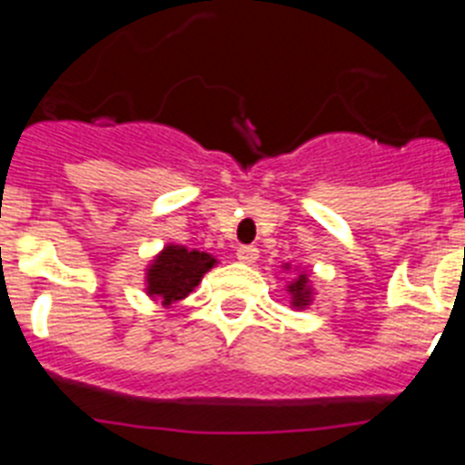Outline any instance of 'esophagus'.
<instances>
[{
    "label": "esophagus",
    "mask_w": 465,
    "mask_h": 465,
    "mask_svg": "<svg viewBox=\"0 0 465 465\" xmlns=\"http://www.w3.org/2000/svg\"><path fill=\"white\" fill-rule=\"evenodd\" d=\"M237 261L246 262V265H252V262L258 261V249L252 244L237 246Z\"/></svg>",
    "instance_id": "34e87169"
}]
</instances>
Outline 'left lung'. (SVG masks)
Returning <instances> with one entry per match:
<instances>
[{
  "label": "left lung",
  "instance_id": "left-lung-1",
  "mask_svg": "<svg viewBox=\"0 0 465 465\" xmlns=\"http://www.w3.org/2000/svg\"><path fill=\"white\" fill-rule=\"evenodd\" d=\"M289 293L291 298H293L291 302H293V307H298V310L310 305L312 289H310V279H307V274H298V279H293V282L289 283Z\"/></svg>",
  "mask_w": 465,
  "mask_h": 465
}]
</instances>
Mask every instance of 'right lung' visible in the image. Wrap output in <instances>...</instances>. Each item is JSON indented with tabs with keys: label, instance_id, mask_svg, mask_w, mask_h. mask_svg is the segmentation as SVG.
Here are the masks:
<instances>
[{
	"label": "right lung",
	"instance_id": "right-lung-1",
	"mask_svg": "<svg viewBox=\"0 0 465 465\" xmlns=\"http://www.w3.org/2000/svg\"><path fill=\"white\" fill-rule=\"evenodd\" d=\"M213 265L216 258L204 252H188L186 246L176 244L165 246L146 270V293L163 300V305H172L186 298Z\"/></svg>",
	"mask_w": 465,
	"mask_h": 465
}]
</instances>
